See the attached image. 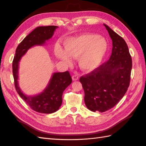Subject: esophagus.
Here are the masks:
<instances>
[{"label": "esophagus", "mask_w": 146, "mask_h": 146, "mask_svg": "<svg viewBox=\"0 0 146 146\" xmlns=\"http://www.w3.org/2000/svg\"><path fill=\"white\" fill-rule=\"evenodd\" d=\"M79 79V76L76 75H74L72 76V80L73 81H76V80H78Z\"/></svg>", "instance_id": "1"}]
</instances>
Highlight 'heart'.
Segmentation results:
<instances>
[{
	"label": "heart",
	"instance_id": "heart-1",
	"mask_svg": "<svg viewBox=\"0 0 146 146\" xmlns=\"http://www.w3.org/2000/svg\"><path fill=\"white\" fill-rule=\"evenodd\" d=\"M64 50L56 45L54 54L57 58L70 64L71 59L78 58L80 68L90 72L100 66L108 51V43L103 37L94 34H83L68 39L64 43Z\"/></svg>",
	"mask_w": 146,
	"mask_h": 146
}]
</instances>
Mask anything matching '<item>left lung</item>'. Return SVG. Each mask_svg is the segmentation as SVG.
<instances>
[{
  "label": "left lung",
  "mask_w": 146,
  "mask_h": 146,
  "mask_svg": "<svg viewBox=\"0 0 146 146\" xmlns=\"http://www.w3.org/2000/svg\"><path fill=\"white\" fill-rule=\"evenodd\" d=\"M112 40L108 61L80 78L85 104L90 110L104 112L118 104L127 90L132 66L127 44L122 37L104 24Z\"/></svg>",
  "instance_id": "left-lung-1"
}]
</instances>
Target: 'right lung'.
Returning a JSON list of instances; mask_svg holds the SVG:
<instances>
[{"label":"right lung","mask_w":146,"mask_h":146,"mask_svg":"<svg viewBox=\"0 0 146 146\" xmlns=\"http://www.w3.org/2000/svg\"><path fill=\"white\" fill-rule=\"evenodd\" d=\"M58 26H48L36 27L18 45L12 61V73L15 88L20 97L29 106L36 111L42 113H52L56 111L62 104V95L69 86L72 79L68 71L52 73L51 78L45 89L36 95H27L19 85V64L21 58L27 50L35 46L44 45L54 35Z\"/></svg>","instance_id":"right-lung-1"}]
</instances>
